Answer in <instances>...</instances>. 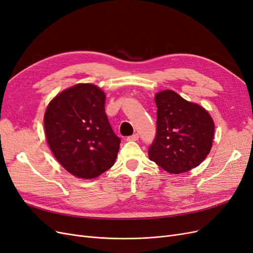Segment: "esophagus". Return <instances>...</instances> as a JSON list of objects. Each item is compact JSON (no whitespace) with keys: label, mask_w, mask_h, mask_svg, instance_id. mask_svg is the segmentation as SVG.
<instances>
[{"label":"esophagus","mask_w":253,"mask_h":253,"mask_svg":"<svg viewBox=\"0 0 253 253\" xmlns=\"http://www.w3.org/2000/svg\"><path fill=\"white\" fill-rule=\"evenodd\" d=\"M138 138H139V135L137 134V133H135V134H133L131 136H128L127 138H126V140H128V141H136Z\"/></svg>","instance_id":"esophagus-1"}]
</instances>
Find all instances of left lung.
<instances>
[{"label": "left lung", "instance_id": "8db88e82", "mask_svg": "<svg viewBox=\"0 0 253 253\" xmlns=\"http://www.w3.org/2000/svg\"><path fill=\"white\" fill-rule=\"evenodd\" d=\"M155 101L157 126L150 160L173 174L200 166L212 147L214 124L209 113L169 89L157 93Z\"/></svg>", "mask_w": 253, "mask_h": 253}]
</instances>
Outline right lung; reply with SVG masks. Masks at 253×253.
<instances>
[{
  "label": "right lung",
  "instance_id": "add662e5",
  "mask_svg": "<svg viewBox=\"0 0 253 253\" xmlns=\"http://www.w3.org/2000/svg\"><path fill=\"white\" fill-rule=\"evenodd\" d=\"M105 95L77 84L52 99L44 115L45 135L56 159L80 178H95L113 167L120 138L105 114Z\"/></svg>",
  "mask_w": 253,
  "mask_h": 253
}]
</instances>
